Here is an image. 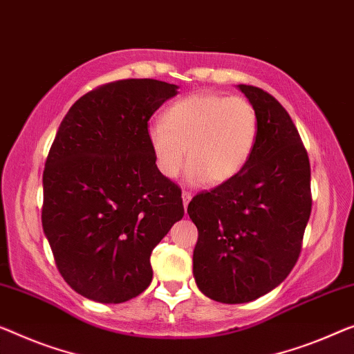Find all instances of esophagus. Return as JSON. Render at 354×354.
<instances>
[{"label": "esophagus", "mask_w": 354, "mask_h": 354, "mask_svg": "<svg viewBox=\"0 0 354 354\" xmlns=\"http://www.w3.org/2000/svg\"><path fill=\"white\" fill-rule=\"evenodd\" d=\"M191 198H192L191 194L183 192V205H184V209H186V211H187V205H189V202H191Z\"/></svg>", "instance_id": "obj_1"}]
</instances>
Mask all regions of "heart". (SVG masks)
<instances>
[{"label":"heart","mask_w":354,"mask_h":354,"mask_svg":"<svg viewBox=\"0 0 354 354\" xmlns=\"http://www.w3.org/2000/svg\"><path fill=\"white\" fill-rule=\"evenodd\" d=\"M259 135L257 111L243 97L194 93L178 100L163 114V124L147 129L156 165L173 179L186 163L189 179L218 186L243 170Z\"/></svg>","instance_id":"heart-1"}]
</instances>
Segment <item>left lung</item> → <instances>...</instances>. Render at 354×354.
<instances>
[{
    "label": "left lung",
    "instance_id": "obj_1",
    "mask_svg": "<svg viewBox=\"0 0 354 354\" xmlns=\"http://www.w3.org/2000/svg\"><path fill=\"white\" fill-rule=\"evenodd\" d=\"M239 88L259 118V135L243 170L195 195L187 213L198 229L194 277L223 304L270 292L292 270L312 213L310 162L291 115L254 86Z\"/></svg>",
    "mask_w": 354,
    "mask_h": 354
}]
</instances>
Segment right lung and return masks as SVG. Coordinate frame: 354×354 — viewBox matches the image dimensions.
<instances>
[{
	"label": "right lung",
	"instance_id": "right-lung-1",
	"mask_svg": "<svg viewBox=\"0 0 354 354\" xmlns=\"http://www.w3.org/2000/svg\"><path fill=\"white\" fill-rule=\"evenodd\" d=\"M176 93L156 79L104 84L73 104L50 146L42 229L63 279L95 302L143 292L152 250L184 216L147 141V120Z\"/></svg>",
	"mask_w": 354,
	"mask_h": 354
}]
</instances>
